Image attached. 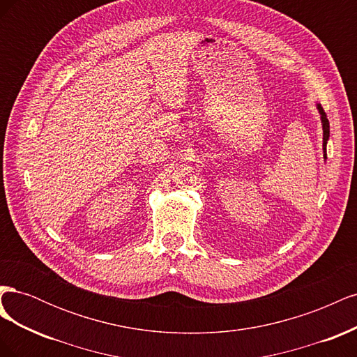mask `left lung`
Listing matches in <instances>:
<instances>
[{"label": "left lung", "instance_id": "left-lung-1", "mask_svg": "<svg viewBox=\"0 0 357 357\" xmlns=\"http://www.w3.org/2000/svg\"><path fill=\"white\" fill-rule=\"evenodd\" d=\"M317 110L320 113V121H321V128H323V158L326 159V144H328V139H329V121L326 117L325 110H323V107L320 104H317Z\"/></svg>", "mask_w": 357, "mask_h": 357}]
</instances>
